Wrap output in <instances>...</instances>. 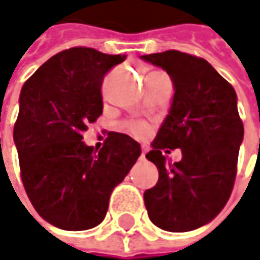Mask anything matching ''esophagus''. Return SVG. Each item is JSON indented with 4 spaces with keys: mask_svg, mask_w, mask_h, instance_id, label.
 Listing matches in <instances>:
<instances>
[{
    "mask_svg": "<svg viewBox=\"0 0 260 260\" xmlns=\"http://www.w3.org/2000/svg\"><path fill=\"white\" fill-rule=\"evenodd\" d=\"M144 156H146V150L143 149V150H141V155H140V158H141V159H144Z\"/></svg>",
    "mask_w": 260,
    "mask_h": 260,
    "instance_id": "1",
    "label": "esophagus"
}]
</instances>
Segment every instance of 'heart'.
I'll return each instance as SVG.
<instances>
[{"label":"heart","mask_w":260,"mask_h":260,"mask_svg":"<svg viewBox=\"0 0 260 260\" xmlns=\"http://www.w3.org/2000/svg\"><path fill=\"white\" fill-rule=\"evenodd\" d=\"M126 129L129 131L131 134L137 135V137H143L147 134V125L141 123V122H132L126 125Z\"/></svg>","instance_id":"1"}]
</instances>
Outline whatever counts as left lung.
Segmentation results:
<instances>
[{
    "label": "left lung",
    "mask_w": 260,
    "mask_h": 260,
    "mask_svg": "<svg viewBox=\"0 0 260 260\" xmlns=\"http://www.w3.org/2000/svg\"><path fill=\"white\" fill-rule=\"evenodd\" d=\"M141 58L162 68L175 84L170 113L146 155L159 178L144 191V205L159 229L194 231L224 208L234 189L244 137L236 93L200 57L170 49ZM178 147L181 161H167L162 150Z\"/></svg>",
    "instance_id": "left-lung-1"
}]
</instances>
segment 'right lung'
I'll list each match as a JSON object with an SVG mask.
<instances>
[{
    "label": "right lung",
    "mask_w": 260,
    "mask_h": 260,
    "mask_svg": "<svg viewBox=\"0 0 260 260\" xmlns=\"http://www.w3.org/2000/svg\"><path fill=\"white\" fill-rule=\"evenodd\" d=\"M125 55L64 49L26 79L13 129L21 179L37 214L55 228L87 231L105 218L113 189L138 159L140 144L108 132L101 150L82 134L102 114V81Z\"/></svg>",
    "instance_id": "add662e5"
}]
</instances>
